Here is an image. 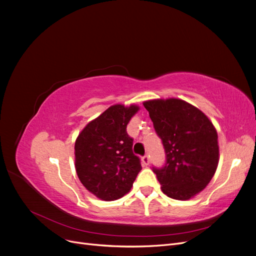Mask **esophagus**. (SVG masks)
I'll list each match as a JSON object with an SVG mask.
<instances>
[{
    "instance_id": "esophagus-1",
    "label": "esophagus",
    "mask_w": 256,
    "mask_h": 256,
    "mask_svg": "<svg viewBox=\"0 0 256 256\" xmlns=\"http://www.w3.org/2000/svg\"><path fill=\"white\" fill-rule=\"evenodd\" d=\"M142 164L143 166H148L150 164V156L148 154H145L144 157H142Z\"/></svg>"
}]
</instances>
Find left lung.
Returning a JSON list of instances; mask_svg holds the SVG:
<instances>
[{"label": "left lung", "mask_w": 256, "mask_h": 256, "mask_svg": "<svg viewBox=\"0 0 256 256\" xmlns=\"http://www.w3.org/2000/svg\"><path fill=\"white\" fill-rule=\"evenodd\" d=\"M143 106L166 154V166L152 170L162 192L180 200L194 198L218 168L219 144L214 126L202 111L182 99L146 100Z\"/></svg>", "instance_id": "8db88e82"}]
</instances>
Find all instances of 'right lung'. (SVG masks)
<instances>
[{
  "label": "right lung",
  "mask_w": 256,
  "mask_h": 256,
  "mask_svg": "<svg viewBox=\"0 0 256 256\" xmlns=\"http://www.w3.org/2000/svg\"><path fill=\"white\" fill-rule=\"evenodd\" d=\"M136 104H114L90 120L74 143V166L80 182L102 200H114L128 193L142 170L132 152L127 131Z\"/></svg>",
  "instance_id": "obj_1"
}]
</instances>
